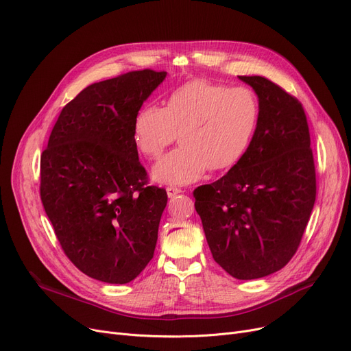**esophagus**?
I'll return each instance as SVG.
<instances>
[{"label": "esophagus", "mask_w": 351, "mask_h": 351, "mask_svg": "<svg viewBox=\"0 0 351 351\" xmlns=\"http://www.w3.org/2000/svg\"><path fill=\"white\" fill-rule=\"evenodd\" d=\"M166 192H168V196H169V197H175L176 195L182 193L183 191H182V189H179V188H173V186H169V188H166Z\"/></svg>", "instance_id": "esophagus-1"}]
</instances>
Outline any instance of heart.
I'll return each mask as SVG.
<instances>
[{
    "instance_id": "obj_1",
    "label": "heart",
    "mask_w": 351,
    "mask_h": 351,
    "mask_svg": "<svg viewBox=\"0 0 351 351\" xmlns=\"http://www.w3.org/2000/svg\"><path fill=\"white\" fill-rule=\"evenodd\" d=\"M261 118L254 92L208 80L175 88L166 106L145 104L135 114L132 134L149 159L162 155L178 138L180 145L152 171L155 180L171 185L195 182L209 168L223 171L241 160L252 145Z\"/></svg>"
}]
</instances>
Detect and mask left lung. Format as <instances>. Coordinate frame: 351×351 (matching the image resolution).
Instances as JSON below:
<instances>
[{
    "instance_id": "left-lung-1",
    "label": "left lung",
    "mask_w": 351,
    "mask_h": 351,
    "mask_svg": "<svg viewBox=\"0 0 351 351\" xmlns=\"http://www.w3.org/2000/svg\"><path fill=\"white\" fill-rule=\"evenodd\" d=\"M239 80L259 99L254 138L225 176L193 196L215 262L234 279L252 280L296 253L316 202V169L302 104L267 78Z\"/></svg>"
}]
</instances>
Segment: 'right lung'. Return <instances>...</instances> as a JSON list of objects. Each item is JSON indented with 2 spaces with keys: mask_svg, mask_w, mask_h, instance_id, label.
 Segmentation results:
<instances>
[{
  "mask_svg": "<svg viewBox=\"0 0 351 351\" xmlns=\"http://www.w3.org/2000/svg\"><path fill=\"white\" fill-rule=\"evenodd\" d=\"M166 72L132 71L66 104L41 155V200L68 259L99 282L125 285L154 257L165 189L147 186L132 123Z\"/></svg>",
  "mask_w": 351,
  "mask_h": 351,
  "instance_id": "obj_1",
  "label": "right lung"
}]
</instances>
